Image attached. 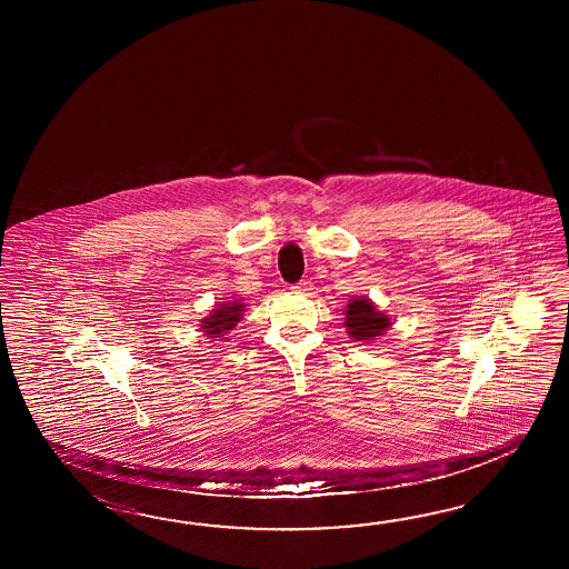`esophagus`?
Listing matches in <instances>:
<instances>
[{
	"instance_id": "esophagus-1",
	"label": "esophagus",
	"mask_w": 569,
	"mask_h": 569,
	"mask_svg": "<svg viewBox=\"0 0 569 569\" xmlns=\"http://www.w3.org/2000/svg\"><path fill=\"white\" fill-rule=\"evenodd\" d=\"M309 289H311V282H309V280H301L299 284H295V287H292L295 292H307Z\"/></svg>"
}]
</instances>
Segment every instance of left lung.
Returning a JSON list of instances; mask_svg holds the SVG:
<instances>
[{"mask_svg": "<svg viewBox=\"0 0 569 569\" xmlns=\"http://www.w3.org/2000/svg\"><path fill=\"white\" fill-rule=\"evenodd\" d=\"M392 326L390 317L378 311L375 302L366 297H358L348 302L346 309V327L353 341H372L380 338L388 327Z\"/></svg>", "mask_w": 569, "mask_h": 569, "instance_id": "obj_1", "label": "left lung"}]
</instances>
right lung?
Wrapping results in <instances>:
<instances>
[{"label":"right lung","mask_w":569,"mask_h":569,"mask_svg":"<svg viewBox=\"0 0 569 569\" xmlns=\"http://www.w3.org/2000/svg\"><path fill=\"white\" fill-rule=\"evenodd\" d=\"M243 307L246 305L242 301L219 302L218 309H213L209 317L201 321L206 336H209V338L228 339L226 336L242 319Z\"/></svg>","instance_id":"1"}]
</instances>
